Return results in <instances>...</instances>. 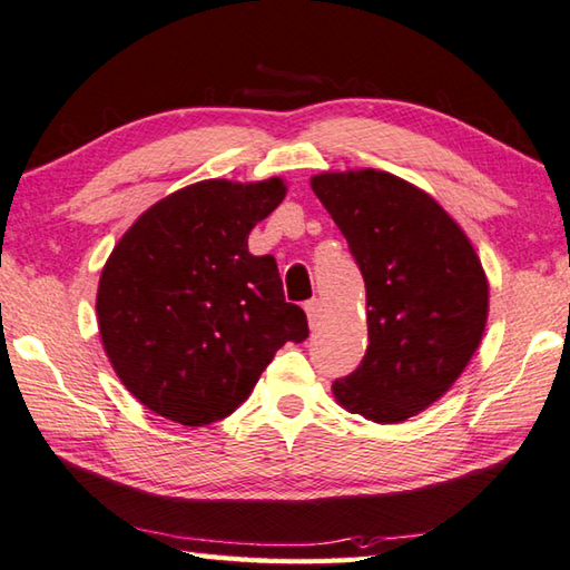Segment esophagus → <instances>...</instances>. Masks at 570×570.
Segmentation results:
<instances>
[{
  "instance_id": "34e87169",
  "label": "esophagus",
  "mask_w": 570,
  "mask_h": 570,
  "mask_svg": "<svg viewBox=\"0 0 570 570\" xmlns=\"http://www.w3.org/2000/svg\"><path fill=\"white\" fill-rule=\"evenodd\" d=\"M307 312V320H309V327H315V324L322 320V302L320 299H309L305 305Z\"/></svg>"
}]
</instances>
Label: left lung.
Listing matches in <instances>:
<instances>
[{"instance_id": "obj_1", "label": "left lung", "mask_w": 570, "mask_h": 570, "mask_svg": "<svg viewBox=\"0 0 570 570\" xmlns=\"http://www.w3.org/2000/svg\"><path fill=\"white\" fill-rule=\"evenodd\" d=\"M312 191L364 275L368 346L334 399L374 423L425 411L482 342L490 285L470 238L431 194L376 169L324 171Z\"/></svg>"}]
</instances>
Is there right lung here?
Masks as SVG:
<instances>
[{"instance_id": "1", "label": "right lung", "mask_w": 570, "mask_h": 570, "mask_svg": "<svg viewBox=\"0 0 570 570\" xmlns=\"http://www.w3.org/2000/svg\"><path fill=\"white\" fill-rule=\"evenodd\" d=\"M281 177L206 179L149 206L112 248L98 327L125 389L167 421L199 428L234 413L307 317L283 295L253 226L285 199Z\"/></svg>"}]
</instances>
